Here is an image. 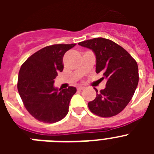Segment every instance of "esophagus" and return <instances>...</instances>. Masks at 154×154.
Segmentation results:
<instances>
[{"mask_svg": "<svg viewBox=\"0 0 154 154\" xmlns=\"http://www.w3.org/2000/svg\"><path fill=\"white\" fill-rule=\"evenodd\" d=\"M84 89H85V88H84V87H82V86H79V87H78V88H77V89H78L79 91L83 90Z\"/></svg>", "mask_w": 154, "mask_h": 154, "instance_id": "esophagus-1", "label": "esophagus"}]
</instances>
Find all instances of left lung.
Wrapping results in <instances>:
<instances>
[{
	"label": "left lung",
	"instance_id": "1",
	"mask_svg": "<svg viewBox=\"0 0 154 154\" xmlns=\"http://www.w3.org/2000/svg\"><path fill=\"white\" fill-rule=\"evenodd\" d=\"M90 48L96 57V73L106 79V88L95 89L96 99L88 103L92 113L100 117H111L122 112L130 103L139 82L137 62L118 44L103 38L89 39L79 43Z\"/></svg>",
	"mask_w": 154,
	"mask_h": 154
}]
</instances>
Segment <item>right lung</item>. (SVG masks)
I'll list each match as a JSON object with an SVG mask.
<instances>
[{
    "mask_svg": "<svg viewBox=\"0 0 154 154\" xmlns=\"http://www.w3.org/2000/svg\"><path fill=\"white\" fill-rule=\"evenodd\" d=\"M75 44L52 45L43 48L21 65L17 90L28 112L40 122L54 123L69 112V103L76 89L58 90L54 79L64 69L63 56Z\"/></svg>",
    "mask_w": 154,
    "mask_h": 154,
    "instance_id": "1",
    "label": "right lung"
}]
</instances>
